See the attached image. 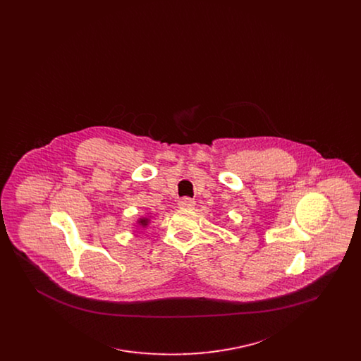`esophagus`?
<instances>
[{
	"label": "esophagus",
	"mask_w": 361,
	"mask_h": 361,
	"mask_svg": "<svg viewBox=\"0 0 361 361\" xmlns=\"http://www.w3.org/2000/svg\"><path fill=\"white\" fill-rule=\"evenodd\" d=\"M178 207L180 208H185V209H190L195 207V202L189 197H183L180 202H178Z\"/></svg>",
	"instance_id": "34e87169"
}]
</instances>
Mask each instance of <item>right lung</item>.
Wrapping results in <instances>:
<instances>
[{"label":"right lung","instance_id":"add662e5","mask_svg":"<svg viewBox=\"0 0 361 361\" xmlns=\"http://www.w3.org/2000/svg\"><path fill=\"white\" fill-rule=\"evenodd\" d=\"M150 218H146V216H142V218H137V226H140V227H143V228H146V227H149V224H150Z\"/></svg>","mask_w":361,"mask_h":361}]
</instances>
